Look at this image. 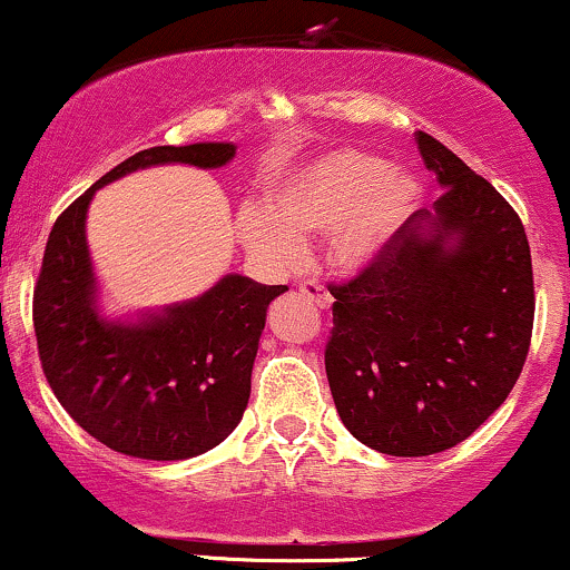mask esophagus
<instances>
[{"instance_id":"obj_1","label":"esophagus","mask_w":570,"mask_h":570,"mask_svg":"<svg viewBox=\"0 0 570 570\" xmlns=\"http://www.w3.org/2000/svg\"><path fill=\"white\" fill-rule=\"evenodd\" d=\"M299 294L311 299V303H316L318 307H324V311L326 307H332V294L324 289L322 281H316V278L303 281V284H299Z\"/></svg>"}]
</instances>
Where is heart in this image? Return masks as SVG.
<instances>
[{
  "label": "heart",
  "mask_w": 570,
  "mask_h": 570,
  "mask_svg": "<svg viewBox=\"0 0 570 570\" xmlns=\"http://www.w3.org/2000/svg\"><path fill=\"white\" fill-rule=\"evenodd\" d=\"M417 203L410 174L385 168L367 153H335L281 179L265 206H240L235 235L267 263H292L299 240L330 233V259L340 271H362L402 230Z\"/></svg>",
  "instance_id": "heart-1"
}]
</instances>
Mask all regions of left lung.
Here are the masks:
<instances>
[{"label":"left lung","instance_id":"8db88e82","mask_svg":"<svg viewBox=\"0 0 570 570\" xmlns=\"http://www.w3.org/2000/svg\"><path fill=\"white\" fill-rule=\"evenodd\" d=\"M444 187L348 284H330L324 351L345 429L385 455H434L472 436L531 348L533 267L503 195L434 136L415 134Z\"/></svg>","mask_w":570,"mask_h":570}]
</instances>
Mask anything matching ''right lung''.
<instances>
[{
    "instance_id": "1",
    "label": "right lung",
    "mask_w": 570,
    "mask_h": 570,
    "mask_svg": "<svg viewBox=\"0 0 570 570\" xmlns=\"http://www.w3.org/2000/svg\"><path fill=\"white\" fill-rule=\"evenodd\" d=\"M235 144L149 147L85 189L50 230L35 286L39 362L61 407L115 453L181 461L217 448L238 426L267 305L286 286L230 273L200 297L107 322L96 307L85 217L96 189L163 163L219 168Z\"/></svg>"
}]
</instances>
